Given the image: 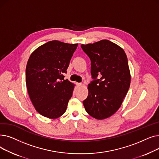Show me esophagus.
<instances>
[{
	"label": "esophagus",
	"mask_w": 159,
	"mask_h": 159,
	"mask_svg": "<svg viewBox=\"0 0 159 159\" xmlns=\"http://www.w3.org/2000/svg\"><path fill=\"white\" fill-rule=\"evenodd\" d=\"M76 84H77L78 86H82V84H81V83H76Z\"/></svg>",
	"instance_id": "obj_1"
}]
</instances>
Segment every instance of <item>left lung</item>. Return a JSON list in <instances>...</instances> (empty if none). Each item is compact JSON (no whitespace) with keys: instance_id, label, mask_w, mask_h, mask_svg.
<instances>
[{"instance_id":"obj_1","label":"left lung","mask_w":159,"mask_h":159,"mask_svg":"<svg viewBox=\"0 0 159 159\" xmlns=\"http://www.w3.org/2000/svg\"><path fill=\"white\" fill-rule=\"evenodd\" d=\"M81 48L91 60L93 81L83 101L86 112L93 118L110 117L120 107L130 86L131 75L124 49L108 40Z\"/></svg>"}]
</instances>
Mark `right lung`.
Returning a JSON list of instances; mask_svg holds the SVG:
<instances>
[{
    "mask_svg": "<svg viewBox=\"0 0 159 159\" xmlns=\"http://www.w3.org/2000/svg\"><path fill=\"white\" fill-rule=\"evenodd\" d=\"M77 46L49 41L29 58L26 69L28 92L37 111L46 117L57 119L66 111L75 85L64 80L63 75Z\"/></svg>",
    "mask_w": 159,
    "mask_h": 159,
    "instance_id": "add662e5",
    "label": "right lung"
}]
</instances>
